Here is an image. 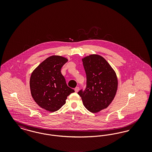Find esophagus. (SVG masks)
I'll use <instances>...</instances> for the list:
<instances>
[{"instance_id": "esophagus-1", "label": "esophagus", "mask_w": 152, "mask_h": 152, "mask_svg": "<svg viewBox=\"0 0 152 152\" xmlns=\"http://www.w3.org/2000/svg\"><path fill=\"white\" fill-rule=\"evenodd\" d=\"M75 91L76 92H77L79 91V87H76L75 88Z\"/></svg>"}]
</instances>
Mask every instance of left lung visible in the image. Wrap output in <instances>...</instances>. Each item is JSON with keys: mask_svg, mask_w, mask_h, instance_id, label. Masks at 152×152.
Here are the masks:
<instances>
[{"mask_svg": "<svg viewBox=\"0 0 152 152\" xmlns=\"http://www.w3.org/2000/svg\"><path fill=\"white\" fill-rule=\"evenodd\" d=\"M86 73V87L77 93L84 107L96 113L107 108L116 95L118 81L116 74L107 60L100 55L83 58Z\"/></svg>", "mask_w": 152, "mask_h": 152, "instance_id": "left-lung-1", "label": "left lung"}]
</instances>
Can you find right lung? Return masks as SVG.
Returning <instances> with one entry per match:
<instances>
[{"mask_svg": "<svg viewBox=\"0 0 152 152\" xmlns=\"http://www.w3.org/2000/svg\"><path fill=\"white\" fill-rule=\"evenodd\" d=\"M67 61L66 58L52 56L32 73L29 81L31 94L42 108L52 112L57 111L65 104L67 96L75 92L67 86L61 73L62 66Z\"/></svg>", "mask_w": 152, "mask_h": 152, "instance_id": "obj_1", "label": "right lung"}]
</instances>
